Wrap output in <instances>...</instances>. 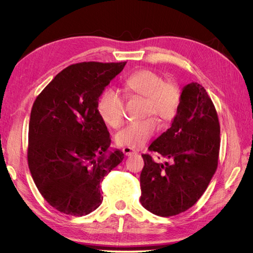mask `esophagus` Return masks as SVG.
Segmentation results:
<instances>
[{"mask_svg":"<svg viewBox=\"0 0 253 253\" xmlns=\"http://www.w3.org/2000/svg\"><path fill=\"white\" fill-rule=\"evenodd\" d=\"M122 152H124V154L126 155V156H132V155H134L137 153L134 149L129 148V147H125L124 149H122Z\"/></svg>","mask_w":253,"mask_h":253,"instance_id":"obj_1","label":"esophagus"}]
</instances>
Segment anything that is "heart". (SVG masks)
I'll list each match as a JSON object with an SVG mask.
<instances>
[{
    "instance_id": "1",
    "label": "heart",
    "mask_w": 253,
    "mask_h": 253,
    "mask_svg": "<svg viewBox=\"0 0 253 253\" xmlns=\"http://www.w3.org/2000/svg\"><path fill=\"white\" fill-rule=\"evenodd\" d=\"M126 94L144 98L143 116H156L162 122L172 120L180 103V89L174 81H164L163 76L152 70H139L125 80ZM124 98L115 89H106L99 97L97 110L104 124L118 127L124 119ZM157 131L154 118L127 125L116 135V142L140 149Z\"/></svg>"
}]
</instances>
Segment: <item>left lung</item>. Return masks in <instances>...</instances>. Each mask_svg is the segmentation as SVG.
Wrapping results in <instances>:
<instances>
[{
    "label": "left lung",
    "mask_w": 253,
    "mask_h": 253,
    "mask_svg": "<svg viewBox=\"0 0 253 253\" xmlns=\"http://www.w3.org/2000/svg\"><path fill=\"white\" fill-rule=\"evenodd\" d=\"M219 134L217 113L206 89L196 82L187 84L171 126L149 147L172 164H157L149 154L142 155L144 208L159 216H173L200 200L216 171Z\"/></svg>",
    "instance_id": "left-lung-1"
}]
</instances>
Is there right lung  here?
<instances>
[{
  "label": "right lung",
  "mask_w": 253,
  "mask_h": 253,
  "mask_svg": "<svg viewBox=\"0 0 253 253\" xmlns=\"http://www.w3.org/2000/svg\"><path fill=\"white\" fill-rule=\"evenodd\" d=\"M126 62H82L60 72L30 113L28 167L41 195L58 211L82 216L102 203L101 186L125 158L112 149L97 102Z\"/></svg>",
  "instance_id": "1"
}]
</instances>
